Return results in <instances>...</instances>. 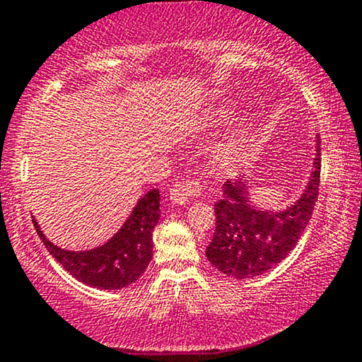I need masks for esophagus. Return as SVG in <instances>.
Returning a JSON list of instances; mask_svg holds the SVG:
<instances>
[{"label":"esophagus","instance_id":"obj_1","mask_svg":"<svg viewBox=\"0 0 362 362\" xmlns=\"http://www.w3.org/2000/svg\"><path fill=\"white\" fill-rule=\"evenodd\" d=\"M202 192L200 185L197 181H182L174 185L169 192V198L173 203L177 205H186V203L192 202V198L198 197Z\"/></svg>","mask_w":362,"mask_h":362}]
</instances>
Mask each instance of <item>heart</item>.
Listing matches in <instances>:
<instances>
[{
    "label": "heart",
    "instance_id": "1",
    "mask_svg": "<svg viewBox=\"0 0 362 362\" xmlns=\"http://www.w3.org/2000/svg\"><path fill=\"white\" fill-rule=\"evenodd\" d=\"M255 135L250 128H239L227 135L214 150V160L222 169H235L250 159Z\"/></svg>",
    "mask_w": 362,
    "mask_h": 362
}]
</instances>
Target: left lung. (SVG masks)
<instances>
[{
    "mask_svg": "<svg viewBox=\"0 0 362 362\" xmlns=\"http://www.w3.org/2000/svg\"><path fill=\"white\" fill-rule=\"evenodd\" d=\"M320 141L313 170L301 198L286 210L269 212L250 202L245 180L226 181L222 198L215 203V233L206 258L222 274L251 279L279 265L298 245L310 224L320 188Z\"/></svg>",
    "mask_w": 362,
    "mask_h": 362,
    "instance_id": "1",
    "label": "left lung"
}]
</instances>
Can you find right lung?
<instances>
[{
	"label": "right lung",
	"instance_id": "right-lung-1",
	"mask_svg": "<svg viewBox=\"0 0 362 362\" xmlns=\"http://www.w3.org/2000/svg\"><path fill=\"white\" fill-rule=\"evenodd\" d=\"M159 200V189H150L105 245L87 251L63 250L42 234L35 218L34 227L52 258L76 280L97 289L117 291L140 279L152 259V233L160 218Z\"/></svg>",
	"mask_w": 362,
	"mask_h": 362
}]
</instances>
